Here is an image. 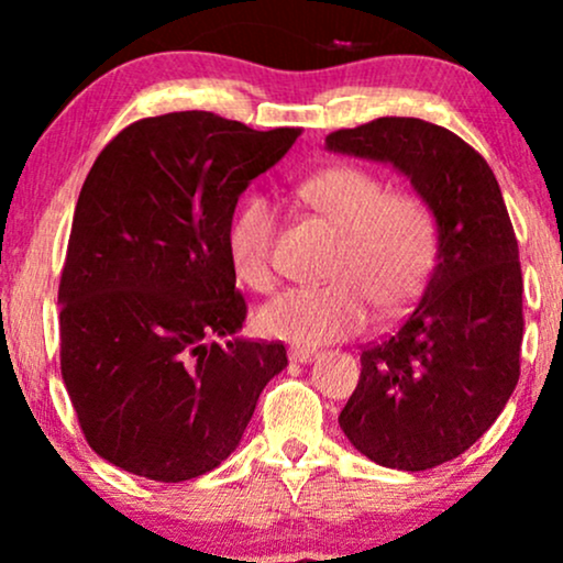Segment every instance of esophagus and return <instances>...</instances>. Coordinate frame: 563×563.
I'll use <instances>...</instances> for the list:
<instances>
[{
  "label": "esophagus",
  "mask_w": 563,
  "mask_h": 563,
  "mask_svg": "<svg viewBox=\"0 0 563 563\" xmlns=\"http://www.w3.org/2000/svg\"><path fill=\"white\" fill-rule=\"evenodd\" d=\"M288 357L294 360V363H312V360H318V349H307V346H290L288 349Z\"/></svg>",
  "instance_id": "34e87169"
}]
</instances>
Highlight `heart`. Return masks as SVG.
<instances>
[{
  "mask_svg": "<svg viewBox=\"0 0 563 563\" xmlns=\"http://www.w3.org/2000/svg\"><path fill=\"white\" fill-rule=\"evenodd\" d=\"M307 209L339 230L333 280L299 286L260 312L264 333L294 344H325L363 331L371 303L389 314L418 296L437 264V219L412 190H386L376 172L331 164L296 185ZM277 211L267 198L238 206L228 230V254L238 280L267 294L275 286L273 245Z\"/></svg>",
  "mask_w": 563,
  "mask_h": 563,
  "instance_id": "1",
  "label": "heart"
}]
</instances>
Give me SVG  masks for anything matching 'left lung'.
<instances>
[{
    "label": "left lung",
    "mask_w": 563,
    "mask_h": 563,
    "mask_svg": "<svg viewBox=\"0 0 563 563\" xmlns=\"http://www.w3.org/2000/svg\"><path fill=\"white\" fill-rule=\"evenodd\" d=\"M325 142L389 161L434 211V273L397 331L363 349L357 389L339 416L378 466L434 468L463 455L519 384L525 286L506 200L487 161L429 121L386 115Z\"/></svg>",
    "instance_id": "1"
}]
</instances>
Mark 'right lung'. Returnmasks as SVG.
Segmentation results:
<instances>
[{"label":"right lung","instance_id":"obj_1","mask_svg":"<svg viewBox=\"0 0 563 563\" xmlns=\"http://www.w3.org/2000/svg\"><path fill=\"white\" fill-rule=\"evenodd\" d=\"M299 134L153 115L89 169L57 288L60 373L84 439L113 466L153 482L217 468L288 365L280 341L235 335L245 299L228 230L241 192Z\"/></svg>","mask_w":563,"mask_h":563}]
</instances>
